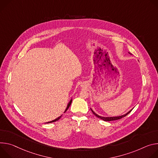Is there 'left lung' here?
Returning <instances> with one entry per match:
<instances>
[{"label": "left lung", "instance_id": "8db88e82", "mask_svg": "<svg viewBox=\"0 0 158 158\" xmlns=\"http://www.w3.org/2000/svg\"><path fill=\"white\" fill-rule=\"evenodd\" d=\"M132 110H131L129 112H128L127 114H126L125 115H121V116H118V117H101V116H100V115H97V114H95L92 109H91V110H92V112H93V114L96 116V117H97L98 118H101L102 120H104V121H112V120H118V119H120V118H122V117H125V116H126L127 114H129L131 111H132Z\"/></svg>", "mask_w": 158, "mask_h": 158}]
</instances>
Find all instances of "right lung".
Instances as JSON below:
<instances>
[{
  "label": "right lung",
  "instance_id": "add662e5",
  "mask_svg": "<svg viewBox=\"0 0 158 158\" xmlns=\"http://www.w3.org/2000/svg\"><path fill=\"white\" fill-rule=\"evenodd\" d=\"M72 100H70V102H69V103L68 104V106H67V107H66V110H65V111H64V112L68 110V109L69 108V107L70 106V105H71V103H72ZM61 116H60V117H58L57 118H56V119H55V120H52V121H51V122H47V123H51V122H56V121H57V120H58L60 118H61Z\"/></svg>",
  "mask_w": 158,
  "mask_h": 158
}]
</instances>
